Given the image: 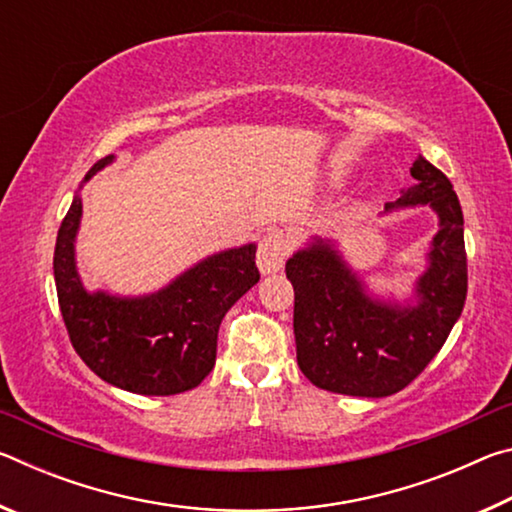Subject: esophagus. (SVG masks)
Returning a JSON list of instances; mask_svg holds the SVG:
<instances>
[{
    "label": "esophagus",
    "instance_id": "1",
    "mask_svg": "<svg viewBox=\"0 0 512 512\" xmlns=\"http://www.w3.org/2000/svg\"><path fill=\"white\" fill-rule=\"evenodd\" d=\"M293 239L280 228H268L257 246V266L264 275L277 273L291 255Z\"/></svg>",
    "mask_w": 512,
    "mask_h": 512
}]
</instances>
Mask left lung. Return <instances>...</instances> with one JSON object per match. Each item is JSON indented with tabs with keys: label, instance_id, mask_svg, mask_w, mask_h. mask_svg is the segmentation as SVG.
Returning <instances> with one entry per match:
<instances>
[{
	"label": "left lung",
	"instance_id": "left-lung-1",
	"mask_svg": "<svg viewBox=\"0 0 512 512\" xmlns=\"http://www.w3.org/2000/svg\"><path fill=\"white\" fill-rule=\"evenodd\" d=\"M393 207L431 205L440 216L429 268L418 282L420 305L400 309L370 300L325 241L287 262L293 284V332L298 366L329 393L386 397L402 391L429 366L461 316L467 296L463 212L452 183L418 155Z\"/></svg>",
	"mask_w": 512,
	"mask_h": 512
}]
</instances>
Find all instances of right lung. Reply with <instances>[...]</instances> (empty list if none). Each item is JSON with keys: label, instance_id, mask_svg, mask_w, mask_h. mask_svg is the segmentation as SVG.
I'll list each match as a JSON object with an SVG mask.
<instances>
[{"label": "right lung", "instance_id": "1", "mask_svg": "<svg viewBox=\"0 0 512 512\" xmlns=\"http://www.w3.org/2000/svg\"><path fill=\"white\" fill-rule=\"evenodd\" d=\"M112 158L88 171L90 180ZM81 219L76 196L60 223L54 250L58 305L69 341L94 375L137 395L192 391L210 375L216 336L228 309L259 282L255 246L225 250L180 275L149 298L90 296L74 264V237Z\"/></svg>", "mask_w": 512, "mask_h": 512}]
</instances>
